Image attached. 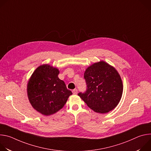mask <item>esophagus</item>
<instances>
[{"mask_svg": "<svg viewBox=\"0 0 151 151\" xmlns=\"http://www.w3.org/2000/svg\"><path fill=\"white\" fill-rule=\"evenodd\" d=\"M72 93H73V94H76L78 93V90H77V89H74V90H73Z\"/></svg>", "mask_w": 151, "mask_h": 151, "instance_id": "obj_1", "label": "esophagus"}]
</instances>
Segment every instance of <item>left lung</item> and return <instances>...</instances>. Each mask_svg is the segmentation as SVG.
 <instances>
[{"label":"left lung","instance_id":"8db88e82","mask_svg":"<svg viewBox=\"0 0 151 151\" xmlns=\"http://www.w3.org/2000/svg\"><path fill=\"white\" fill-rule=\"evenodd\" d=\"M87 89L78 94L94 112L107 113L119 103L123 91L121 78L115 68L104 61L94 63L86 69Z\"/></svg>","mask_w":151,"mask_h":151}]
</instances>
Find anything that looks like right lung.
Masks as SVG:
<instances>
[{
	"label": "right lung",
	"mask_w": 151,
	"mask_h": 151,
	"mask_svg": "<svg viewBox=\"0 0 151 151\" xmlns=\"http://www.w3.org/2000/svg\"><path fill=\"white\" fill-rule=\"evenodd\" d=\"M58 74L57 69L44 64L35 70L28 82L27 95L32 106L46 116L60 110L72 94Z\"/></svg>",
	"instance_id": "obj_1"
}]
</instances>
